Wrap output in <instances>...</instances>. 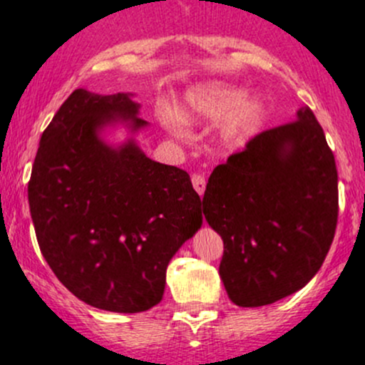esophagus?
<instances>
[{"instance_id": "1", "label": "esophagus", "mask_w": 365, "mask_h": 365, "mask_svg": "<svg viewBox=\"0 0 365 365\" xmlns=\"http://www.w3.org/2000/svg\"><path fill=\"white\" fill-rule=\"evenodd\" d=\"M191 184H193L195 191H197V193L202 197V195H204V190H205V178H204V175L193 174V175H191Z\"/></svg>"}]
</instances>
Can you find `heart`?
Segmentation results:
<instances>
[{
	"label": "heart",
	"mask_w": 365,
	"mask_h": 365,
	"mask_svg": "<svg viewBox=\"0 0 365 365\" xmlns=\"http://www.w3.org/2000/svg\"><path fill=\"white\" fill-rule=\"evenodd\" d=\"M247 99V90L225 83H207L191 90L184 99L179 115L184 120H218L229 115L222 125V138L227 145H245L264 120V106L259 99ZM172 131L179 133L178 122L167 117Z\"/></svg>",
	"instance_id": "b5f03b06"
}]
</instances>
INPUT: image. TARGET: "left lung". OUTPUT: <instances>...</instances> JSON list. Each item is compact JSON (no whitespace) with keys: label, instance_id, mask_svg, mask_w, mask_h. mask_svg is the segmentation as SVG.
Returning a JSON list of instances; mask_svg holds the SVG:
<instances>
[{"label":"left lung","instance_id":"1","mask_svg":"<svg viewBox=\"0 0 365 365\" xmlns=\"http://www.w3.org/2000/svg\"><path fill=\"white\" fill-rule=\"evenodd\" d=\"M222 236L220 277L240 307L275 304L323 264L339 216L337 167L309 106L212 170L202 198Z\"/></svg>","mask_w":365,"mask_h":365}]
</instances>
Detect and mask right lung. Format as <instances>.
Returning <instances> with one entry per match:
<instances>
[{"label":"right lung","instance_id":"add662e5","mask_svg":"<svg viewBox=\"0 0 365 365\" xmlns=\"http://www.w3.org/2000/svg\"><path fill=\"white\" fill-rule=\"evenodd\" d=\"M128 93L76 88L42 133L28 182L38 247L58 280L85 304L135 314L158 305L167 266L202 225L190 175L149 160L133 142L113 149L104 125L129 122Z\"/></svg>","mask_w":365,"mask_h":365}]
</instances>
